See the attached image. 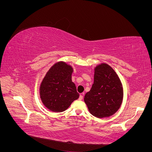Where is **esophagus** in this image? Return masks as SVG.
I'll list each match as a JSON object with an SVG mask.
<instances>
[{"label":"esophagus","instance_id":"esophagus-1","mask_svg":"<svg viewBox=\"0 0 152 152\" xmlns=\"http://www.w3.org/2000/svg\"><path fill=\"white\" fill-rule=\"evenodd\" d=\"M84 93H82V94H80L79 98V100H82V99H83V96H84Z\"/></svg>","mask_w":152,"mask_h":152}]
</instances>
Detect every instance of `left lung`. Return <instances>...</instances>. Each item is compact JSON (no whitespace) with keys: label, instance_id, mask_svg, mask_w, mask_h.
<instances>
[{"label":"left lung","instance_id":"obj_1","mask_svg":"<svg viewBox=\"0 0 152 152\" xmlns=\"http://www.w3.org/2000/svg\"><path fill=\"white\" fill-rule=\"evenodd\" d=\"M122 99V85L116 72L106 63L98 65L94 84L84 96L90 113L98 118L111 116L121 107Z\"/></svg>","mask_w":152,"mask_h":152}]
</instances>
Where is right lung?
Returning a JSON list of instances; mask_svg holds the SVG:
<instances>
[{"mask_svg":"<svg viewBox=\"0 0 152 152\" xmlns=\"http://www.w3.org/2000/svg\"><path fill=\"white\" fill-rule=\"evenodd\" d=\"M73 68L65 62L55 63L47 72L40 87L41 100L49 110L61 112L79 97L72 81Z\"/></svg>","mask_w":152,"mask_h":152,"instance_id":"obj_1","label":"right lung"}]
</instances>
